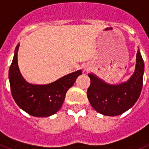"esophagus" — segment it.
<instances>
[{
	"label": "esophagus",
	"mask_w": 149,
	"mask_h": 149,
	"mask_svg": "<svg viewBox=\"0 0 149 149\" xmlns=\"http://www.w3.org/2000/svg\"><path fill=\"white\" fill-rule=\"evenodd\" d=\"M87 70H88V69H87Z\"/></svg>",
	"instance_id": "1"
}]
</instances>
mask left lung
<instances>
[{
    "mask_svg": "<svg viewBox=\"0 0 149 149\" xmlns=\"http://www.w3.org/2000/svg\"><path fill=\"white\" fill-rule=\"evenodd\" d=\"M144 67V61L138 51L136 70L127 82L119 85H109L89 73L88 76L91 83L87 90V97L92 107L105 116L122 114L132 107L141 94Z\"/></svg>",
    "mask_w": 149,
    "mask_h": 149,
    "instance_id": "obj_1",
    "label": "left lung"
}]
</instances>
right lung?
Returning a JSON list of instances; mask_svg holds the SVG:
<instances>
[{
    "instance_id": "right-lung-1",
    "label": "right lung",
    "mask_w": 149,
    "mask_h": 149,
    "mask_svg": "<svg viewBox=\"0 0 149 149\" xmlns=\"http://www.w3.org/2000/svg\"><path fill=\"white\" fill-rule=\"evenodd\" d=\"M17 45L9 70L11 94L15 102L29 114L38 117H49L61 109L67 90L71 88L82 71L72 72L51 84H29L21 76L17 63Z\"/></svg>"
}]
</instances>
